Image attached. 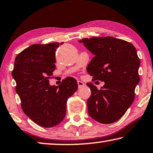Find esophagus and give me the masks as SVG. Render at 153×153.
Instances as JSON below:
<instances>
[{
    "instance_id": "34e87169",
    "label": "esophagus",
    "mask_w": 153,
    "mask_h": 153,
    "mask_svg": "<svg viewBox=\"0 0 153 153\" xmlns=\"http://www.w3.org/2000/svg\"><path fill=\"white\" fill-rule=\"evenodd\" d=\"M77 84H78L79 88H82V87L85 86V84H84V82H82V81H77Z\"/></svg>"
}]
</instances>
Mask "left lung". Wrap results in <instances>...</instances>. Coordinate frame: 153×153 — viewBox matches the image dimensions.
<instances>
[{
  "mask_svg": "<svg viewBox=\"0 0 153 153\" xmlns=\"http://www.w3.org/2000/svg\"><path fill=\"white\" fill-rule=\"evenodd\" d=\"M79 42L94 55L86 68L93 81L105 82L99 90L93 83L86 84L91 90L87 100L88 114L103 124L114 123L134 100L140 82L136 49L131 43L112 37L84 38Z\"/></svg>",
  "mask_w": 153,
  "mask_h": 153,
  "instance_id": "obj_1",
  "label": "left lung"
}]
</instances>
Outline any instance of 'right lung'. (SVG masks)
Segmentation results:
<instances>
[{"label":"right lung","instance_id":"add662e5","mask_svg":"<svg viewBox=\"0 0 153 153\" xmlns=\"http://www.w3.org/2000/svg\"><path fill=\"white\" fill-rule=\"evenodd\" d=\"M62 43L33 44L17 55L12 71L16 91L25 114L43 127L57 125L66 114V103L77 89L76 79L67 77L59 86H50L56 69V50Z\"/></svg>","mask_w":153,"mask_h":153}]
</instances>
